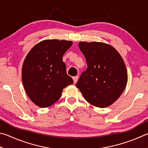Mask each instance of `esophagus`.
I'll return each mask as SVG.
<instances>
[{
    "instance_id": "34e87169",
    "label": "esophagus",
    "mask_w": 148,
    "mask_h": 148,
    "mask_svg": "<svg viewBox=\"0 0 148 148\" xmlns=\"http://www.w3.org/2000/svg\"><path fill=\"white\" fill-rule=\"evenodd\" d=\"M73 82L74 83H76V82H77V81H78L79 79V76H75L73 77Z\"/></svg>"
}]
</instances>
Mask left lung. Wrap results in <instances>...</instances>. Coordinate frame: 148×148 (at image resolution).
Listing matches in <instances>:
<instances>
[{
	"label": "left lung",
	"mask_w": 148,
	"mask_h": 148,
	"mask_svg": "<svg viewBox=\"0 0 148 148\" xmlns=\"http://www.w3.org/2000/svg\"><path fill=\"white\" fill-rule=\"evenodd\" d=\"M86 60L87 68L76 86L92 105L105 108L116 101L127 82V72L116 49L101 42H79Z\"/></svg>",
	"instance_id": "left-lung-1"
}]
</instances>
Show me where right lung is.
Instances as JSON below:
<instances>
[{"label":"right lung","mask_w":148,"mask_h":148,"mask_svg":"<svg viewBox=\"0 0 148 148\" xmlns=\"http://www.w3.org/2000/svg\"><path fill=\"white\" fill-rule=\"evenodd\" d=\"M73 42L47 40L31 49L24 61L22 81L28 96L41 108L50 107L60 98L62 90L73 83L62 61Z\"/></svg>","instance_id":"right-lung-1"}]
</instances>
